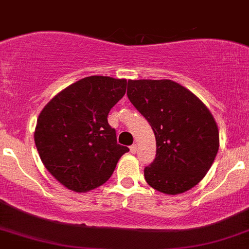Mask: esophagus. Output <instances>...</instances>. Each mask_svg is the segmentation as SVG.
Returning <instances> with one entry per match:
<instances>
[{"label":"esophagus","instance_id":"1","mask_svg":"<svg viewBox=\"0 0 249 249\" xmlns=\"http://www.w3.org/2000/svg\"><path fill=\"white\" fill-rule=\"evenodd\" d=\"M130 151H131L132 154H135L136 151H137V144H132L131 146H130Z\"/></svg>","mask_w":249,"mask_h":249}]
</instances>
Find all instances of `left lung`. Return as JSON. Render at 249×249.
<instances>
[{"instance_id": "1", "label": "left lung", "mask_w": 249, "mask_h": 249, "mask_svg": "<svg viewBox=\"0 0 249 249\" xmlns=\"http://www.w3.org/2000/svg\"><path fill=\"white\" fill-rule=\"evenodd\" d=\"M126 94L156 138L155 160L144 168L146 182L166 195L195 187L213 166L219 146L208 107L171 80H130Z\"/></svg>"}]
</instances>
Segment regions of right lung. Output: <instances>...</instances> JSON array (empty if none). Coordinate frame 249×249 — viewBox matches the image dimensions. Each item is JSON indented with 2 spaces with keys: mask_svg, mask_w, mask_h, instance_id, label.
<instances>
[{
  "mask_svg": "<svg viewBox=\"0 0 249 249\" xmlns=\"http://www.w3.org/2000/svg\"><path fill=\"white\" fill-rule=\"evenodd\" d=\"M126 80L85 77L57 94L40 112L36 146L48 171L69 190L105 184L129 148L117 143L107 116L124 96Z\"/></svg>",
  "mask_w": 249,
  "mask_h": 249,
  "instance_id": "obj_1",
  "label": "right lung"
}]
</instances>
